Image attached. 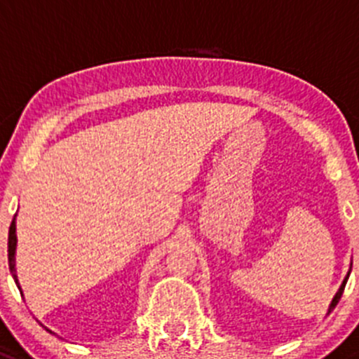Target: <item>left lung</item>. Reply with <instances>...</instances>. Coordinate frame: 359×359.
<instances>
[{
  "instance_id": "left-lung-1",
  "label": "left lung",
  "mask_w": 359,
  "mask_h": 359,
  "mask_svg": "<svg viewBox=\"0 0 359 359\" xmlns=\"http://www.w3.org/2000/svg\"><path fill=\"white\" fill-rule=\"evenodd\" d=\"M349 273L351 272H347V276H346V279H344V283L340 284V287H339V291H337L335 293V297H333V300H332V304H330V307H328V312H326V316L330 314V312L333 311V309L337 307V304H339V300H340V297H342V293H344V287H346V283H347V279H349Z\"/></svg>"
}]
</instances>
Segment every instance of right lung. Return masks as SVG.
I'll return each mask as SVG.
<instances>
[{
  "instance_id": "obj_1",
  "label": "right lung",
  "mask_w": 359,
  "mask_h": 359,
  "mask_svg": "<svg viewBox=\"0 0 359 359\" xmlns=\"http://www.w3.org/2000/svg\"><path fill=\"white\" fill-rule=\"evenodd\" d=\"M15 217H17V214L13 215V221H12V224H10V229H8V266H10V272H12V276H13V279H15V284H17V287H19L20 290V286H19V279H17V276H15V249H17V233H15ZM45 328V326H43ZM47 330L48 333H52L50 330L48 328H45Z\"/></svg>"
}]
</instances>
